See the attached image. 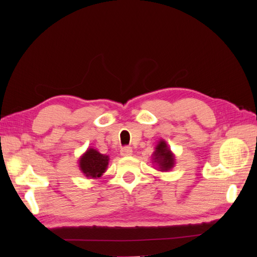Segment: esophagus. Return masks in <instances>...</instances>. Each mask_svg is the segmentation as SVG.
<instances>
[{
	"instance_id": "obj_1",
	"label": "esophagus",
	"mask_w": 257,
	"mask_h": 257,
	"mask_svg": "<svg viewBox=\"0 0 257 257\" xmlns=\"http://www.w3.org/2000/svg\"><path fill=\"white\" fill-rule=\"evenodd\" d=\"M122 157H130V155L133 154V149L131 147H124L120 151Z\"/></svg>"
}]
</instances>
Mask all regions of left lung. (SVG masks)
I'll list each match as a JSON object with an SVG mask.
<instances>
[{"label":"left lung","mask_w":257,"mask_h":257,"mask_svg":"<svg viewBox=\"0 0 257 257\" xmlns=\"http://www.w3.org/2000/svg\"><path fill=\"white\" fill-rule=\"evenodd\" d=\"M152 163L154 166H157L159 172L166 173L175 167L176 157L164 139H160L155 146L152 154Z\"/></svg>","instance_id":"left-lung-1"}]
</instances>
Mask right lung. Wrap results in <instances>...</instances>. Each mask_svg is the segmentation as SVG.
I'll return each mask as SVG.
<instances>
[{
    "label": "right lung",
    "mask_w": 257,
    "mask_h": 257,
    "mask_svg": "<svg viewBox=\"0 0 257 257\" xmlns=\"http://www.w3.org/2000/svg\"><path fill=\"white\" fill-rule=\"evenodd\" d=\"M109 157L99 153L96 149L89 148L78 160L80 172L89 179H97L107 170Z\"/></svg>",
    "instance_id": "1"
}]
</instances>
